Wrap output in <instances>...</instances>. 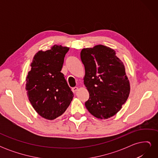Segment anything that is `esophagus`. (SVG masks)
Returning a JSON list of instances; mask_svg holds the SVG:
<instances>
[{
    "instance_id": "1",
    "label": "esophagus",
    "mask_w": 158,
    "mask_h": 158,
    "mask_svg": "<svg viewBox=\"0 0 158 158\" xmlns=\"http://www.w3.org/2000/svg\"><path fill=\"white\" fill-rule=\"evenodd\" d=\"M72 90H73V92L74 93H75L78 90V87H74V88H73V89H72Z\"/></svg>"
}]
</instances>
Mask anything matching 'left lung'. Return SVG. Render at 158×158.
<instances>
[{"mask_svg": "<svg viewBox=\"0 0 158 158\" xmlns=\"http://www.w3.org/2000/svg\"><path fill=\"white\" fill-rule=\"evenodd\" d=\"M84 82L89 94L85 106L95 117L106 119L120 111L130 94V83L123 62L110 47L102 45L83 49Z\"/></svg>", "mask_w": 158, "mask_h": 158, "instance_id": "8db88e82", "label": "left lung"}]
</instances>
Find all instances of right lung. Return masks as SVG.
<instances>
[{
  "label": "right lung",
  "mask_w": 158,
  "mask_h": 158,
  "mask_svg": "<svg viewBox=\"0 0 158 158\" xmlns=\"http://www.w3.org/2000/svg\"><path fill=\"white\" fill-rule=\"evenodd\" d=\"M67 47L55 45L35 55L26 77V89L30 102L42 117L53 120L63 114L74 94L60 73Z\"/></svg>",
  "instance_id": "right-lung-1"
}]
</instances>
